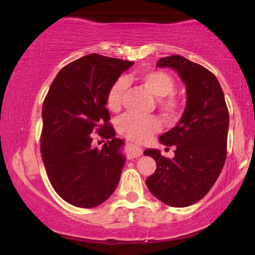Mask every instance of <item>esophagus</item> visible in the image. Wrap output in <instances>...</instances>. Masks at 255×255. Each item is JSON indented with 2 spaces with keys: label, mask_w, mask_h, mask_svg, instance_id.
Returning a JSON list of instances; mask_svg holds the SVG:
<instances>
[{
  "label": "esophagus",
  "mask_w": 255,
  "mask_h": 255,
  "mask_svg": "<svg viewBox=\"0 0 255 255\" xmlns=\"http://www.w3.org/2000/svg\"><path fill=\"white\" fill-rule=\"evenodd\" d=\"M142 154V148L139 147V146H134L132 145L130 147V151H128V158L133 159V158H138Z\"/></svg>",
  "instance_id": "1"
}]
</instances>
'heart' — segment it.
Wrapping results in <instances>:
<instances>
[{
  "mask_svg": "<svg viewBox=\"0 0 255 255\" xmlns=\"http://www.w3.org/2000/svg\"><path fill=\"white\" fill-rule=\"evenodd\" d=\"M140 85L156 99V104L169 120H174L179 113L177 101L170 95L175 88V82L166 73L160 71L144 72L138 78ZM127 83L123 79L118 80L111 86L107 95V107L111 111H118L122 108ZM117 130L122 135L133 141H145L152 134L161 130V122L158 117H137L124 115L117 121Z\"/></svg>",
  "mask_w": 255,
  "mask_h": 255,
  "instance_id": "obj_1",
  "label": "heart"
}]
</instances>
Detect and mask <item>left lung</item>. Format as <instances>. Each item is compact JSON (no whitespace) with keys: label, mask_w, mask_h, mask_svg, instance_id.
<instances>
[{"label":"left lung","mask_w":255,"mask_h":255,"mask_svg":"<svg viewBox=\"0 0 255 255\" xmlns=\"http://www.w3.org/2000/svg\"><path fill=\"white\" fill-rule=\"evenodd\" d=\"M156 67H169L177 73L186 85L187 101L179 123L159 137L161 144L175 146L174 158H165L159 149H145L144 154L156 162L146 186L162 203L189 207L208 194L224 167L228 107L217 78L203 66L170 55L159 59Z\"/></svg>","instance_id":"1"}]
</instances>
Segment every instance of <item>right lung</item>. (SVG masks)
I'll return each mask as SVG.
<instances>
[{
    "label": "right lung",
    "mask_w": 255,
    "mask_h": 255,
    "mask_svg": "<svg viewBox=\"0 0 255 255\" xmlns=\"http://www.w3.org/2000/svg\"><path fill=\"white\" fill-rule=\"evenodd\" d=\"M132 61L92 53L65 66L45 97L41 117V158L57 194L79 208L107 201L125 165V142L108 123L107 95ZM93 131L108 141L92 145Z\"/></svg>",
    "instance_id": "obj_1"
}]
</instances>
